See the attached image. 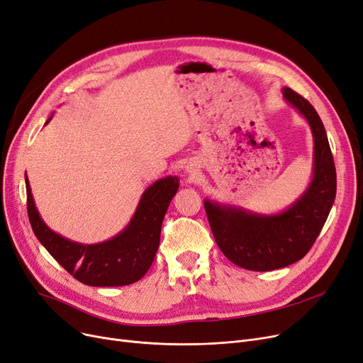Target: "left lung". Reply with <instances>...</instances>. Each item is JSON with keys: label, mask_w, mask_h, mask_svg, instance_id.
I'll return each instance as SVG.
<instances>
[{"label": "left lung", "mask_w": 363, "mask_h": 363, "mask_svg": "<svg viewBox=\"0 0 363 363\" xmlns=\"http://www.w3.org/2000/svg\"><path fill=\"white\" fill-rule=\"evenodd\" d=\"M281 92L308 122L313 134V179L306 192L277 214H259L204 201L219 249L232 264L250 271L279 269L306 256L320 234L337 194L335 164L322 119L306 98L291 88H283Z\"/></svg>", "instance_id": "1"}]
</instances>
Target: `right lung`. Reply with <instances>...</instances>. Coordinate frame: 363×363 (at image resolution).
<instances>
[{
	"label": "right lung",
	"mask_w": 363,
	"mask_h": 363,
	"mask_svg": "<svg viewBox=\"0 0 363 363\" xmlns=\"http://www.w3.org/2000/svg\"><path fill=\"white\" fill-rule=\"evenodd\" d=\"M52 116L48 119L49 123ZM28 217L38 241L72 277L88 286H126L144 277L153 262L161 240L164 216L179 189V177L168 176L149 186L125 229L113 238L82 244L52 230L35 207L31 186L25 176Z\"/></svg>",
	"instance_id": "1"
}]
</instances>
